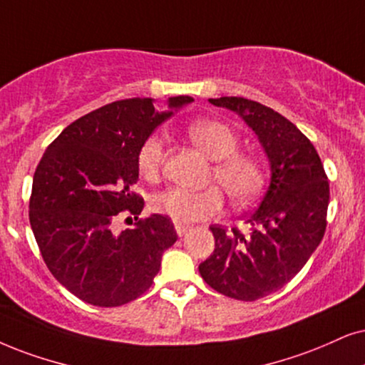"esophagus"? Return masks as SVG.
I'll list each match as a JSON object with an SVG mask.
<instances>
[{"label":"esophagus","instance_id":"1","mask_svg":"<svg viewBox=\"0 0 365 365\" xmlns=\"http://www.w3.org/2000/svg\"><path fill=\"white\" fill-rule=\"evenodd\" d=\"M175 230H177L178 236L182 237V236H185L187 232H190L192 225H188V224H175Z\"/></svg>","mask_w":365,"mask_h":365}]
</instances>
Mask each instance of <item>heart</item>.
Segmentation results:
<instances>
[{"label": "heart", "instance_id": "b5f03b06", "mask_svg": "<svg viewBox=\"0 0 365 365\" xmlns=\"http://www.w3.org/2000/svg\"><path fill=\"white\" fill-rule=\"evenodd\" d=\"M192 143L214 160L210 180L224 188L230 202L247 205L259 195L266 182V170L255 155L239 151V136L229 124L217 119H195L187 126ZM165 150L158 136H148L138 151V170L148 182L160 178ZM156 214L168 217L175 224H192L219 215L224 209V193L219 187L193 192L168 188L153 198Z\"/></svg>", "mask_w": 365, "mask_h": 365}]
</instances>
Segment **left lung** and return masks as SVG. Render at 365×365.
<instances>
[{
    "label": "left lung",
    "mask_w": 365,
    "mask_h": 365,
    "mask_svg": "<svg viewBox=\"0 0 365 365\" xmlns=\"http://www.w3.org/2000/svg\"><path fill=\"white\" fill-rule=\"evenodd\" d=\"M209 101L237 113L252 128L269 158L271 182L261 205L244 215L247 232L210 225L214 255L198 271L215 292L256 302L294 278L320 244L329 178L312 141L279 113L244 98Z\"/></svg>",
    "instance_id": "8db88e82"
}]
</instances>
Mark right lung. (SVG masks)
<instances>
[{"mask_svg":"<svg viewBox=\"0 0 365 365\" xmlns=\"http://www.w3.org/2000/svg\"><path fill=\"white\" fill-rule=\"evenodd\" d=\"M192 101L178 96L170 106ZM170 116L150 98L106 104L68 124L35 170L31 230L50 273L82 302L110 308L141 297L177 241L168 217L138 219L145 202L133 192L140 146ZM121 215L137 222L116 233Z\"/></svg>","mask_w":365,"mask_h":365,"instance_id":"obj_1","label":"right lung"}]
</instances>
